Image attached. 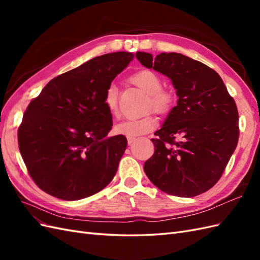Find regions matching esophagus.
I'll return each mask as SVG.
<instances>
[{"mask_svg": "<svg viewBox=\"0 0 260 260\" xmlns=\"http://www.w3.org/2000/svg\"><path fill=\"white\" fill-rule=\"evenodd\" d=\"M127 139H128V144H129V145H131V144L137 140L136 138H127Z\"/></svg>", "mask_w": 260, "mask_h": 260, "instance_id": "esophagus-1", "label": "esophagus"}]
</instances>
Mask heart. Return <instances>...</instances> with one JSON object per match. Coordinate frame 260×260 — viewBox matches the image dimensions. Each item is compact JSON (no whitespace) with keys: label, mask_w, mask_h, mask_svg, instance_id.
<instances>
[{"label":"heart","mask_w":260,"mask_h":260,"mask_svg":"<svg viewBox=\"0 0 260 260\" xmlns=\"http://www.w3.org/2000/svg\"><path fill=\"white\" fill-rule=\"evenodd\" d=\"M132 82L144 91L148 95L147 107L154 112L167 113L174 102V96L168 91L161 89V79L152 70H142L132 77ZM104 105L108 113L116 116L118 114V90L117 86L109 85L104 96ZM157 121L151 115H146L135 119H128L117 123L115 132L119 136L135 138L151 132L155 129Z\"/></svg>","instance_id":"obj_1"}]
</instances>
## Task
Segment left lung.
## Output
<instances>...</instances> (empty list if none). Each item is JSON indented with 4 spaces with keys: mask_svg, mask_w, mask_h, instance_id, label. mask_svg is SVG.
Here are the masks:
<instances>
[{
    "mask_svg": "<svg viewBox=\"0 0 260 260\" xmlns=\"http://www.w3.org/2000/svg\"><path fill=\"white\" fill-rule=\"evenodd\" d=\"M136 56L144 67L168 77L178 96L152 139L155 152L144 164L146 176L162 192L180 198L208 191L238 145L237 104L220 76L199 60L180 53L153 57L137 52Z\"/></svg>",
    "mask_w": 260,
    "mask_h": 260,
    "instance_id": "1",
    "label": "left lung"
}]
</instances>
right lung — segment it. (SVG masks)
<instances>
[{"label": "right lung", "instance_id": "right-lung-1", "mask_svg": "<svg viewBox=\"0 0 260 260\" xmlns=\"http://www.w3.org/2000/svg\"><path fill=\"white\" fill-rule=\"evenodd\" d=\"M132 58L128 52L94 57L54 78L30 102L18 129V145L41 190L77 201L103 190L113 180L127 139L107 137L113 117L104 96Z\"/></svg>", "mask_w": 260, "mask_h": 260}]
</instances>
